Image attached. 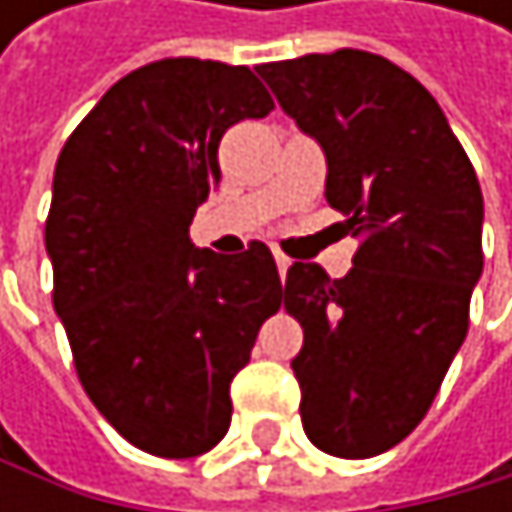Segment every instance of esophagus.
<instances>
[{"instance_id":"esophagus-1","label":"esophagus","mask_w":512,"mask_h":512,"mask_svg":"<svg viewBox=\"0 0 512 512\" xmlns=\"http://www.w3.org/2000/svg\"><path fill=\"white\" fill-rule=\"evenodd\" d=\"M276 267H279V273H282V276H285V273H288V267H291V261L285 258L282 251H276Z\"/></svg>"}]
</instances>
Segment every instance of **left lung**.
<instances>
[{"instance_id": "obj_1", "label": "left lung", "mask_w": 512, "mask_h": 512, "mask_svg": "<svg viewBox=\"0 0 512 512\" xmlns=\"http://www.w3.org/2000/svg\"><path fill=\"white\" fill-rule=\"evenodd\" d=\"M258 73L322 147L325 199L362 236L344 279L319 264L285 276L304 433L328 455L375 458L421 424L467 338L482 190L433 94L387 57L341 48Z\"/></svg>"}]
</instances>
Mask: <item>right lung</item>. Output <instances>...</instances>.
Masks as SVG:
<instances>
[{
    "label": "right lung",
    "mask_w": 512,
    "mask_h": 512,
    "mask_svg": "<svg viewBox=\"0 0 512 512\" xmlns=\"http://www.w3.org/2000/svg\"><path fill=\"white\" fill-rule=\"evenodd\" d=\"M270 110L248 67L168 57L122 76L57 156L54 313L94 408L150 455L196 458L224 439L230 384L282 304L264 242L233 258L190 242L224 131Z\"/></svg>",
    "instance_id": "obj_1"
}]
</instances>
